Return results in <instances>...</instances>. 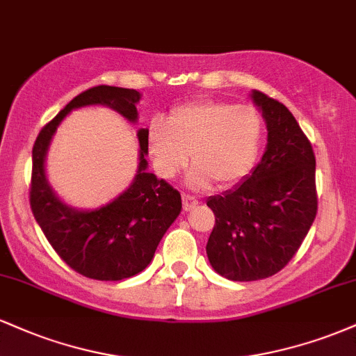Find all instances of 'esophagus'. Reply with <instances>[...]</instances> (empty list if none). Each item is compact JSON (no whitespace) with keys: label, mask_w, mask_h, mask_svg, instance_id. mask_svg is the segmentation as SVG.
<instances>
[{"label":"esophagus","mask_w":356,"mask_h":356,"mask_svg":"<svg viewBox=\"0 0 356 356\" xmlns=\"http://www.w3.org/2000/svg\"><path fill=\"white\" fill-rule=\"evenodd\" d=\"M197 204H199V201L194 197V195H191V194H182V207H184V211L194 209V207L197 206Z\"/></svg>","instance_id":"obj_1"}]
</instances>
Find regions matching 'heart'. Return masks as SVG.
I'll list each match as a JSON object with an SVG mask.
<instances>
[{"label":"heart","instance_id":"b5f03b06","mask_svg":"<svg viewBox=\"0 0 356 356\" xmlns=\"http://www.w3.org/2000/svg\"><path fill=\"white\" fill-rule=\"evenodd\" d=\"M263 138V120L251 105L197 100L170 112L167 124L152 122L149 150L162 177H175L189 162L192 187H207L214 179L226 187L243 181L254 167Z\"/></svg>","mask_w":356,"mask_h":356}]
</instances>
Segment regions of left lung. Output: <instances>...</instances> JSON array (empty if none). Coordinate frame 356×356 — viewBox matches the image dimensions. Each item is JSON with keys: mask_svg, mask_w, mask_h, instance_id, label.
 <instances>
[{"mask_svg": "<svg viewBox=\"0 0 356 356\" xmlns=\"http://www.w3.org/2000/svg\"><path fill=\"white\" fill-rule=\"evenodd\" d=\"M268 147L246 181L207 201L216 224L206 252L212 268L232 281L264 280L281 271L303 243L318 211L316 159L293 113L254 90Z\"/></svg>", "mask_w": 356, "mask_h": 356, "instance_id": "8db88e82", "label": "left lung"}]
</instances>
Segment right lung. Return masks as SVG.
<instances>
[{
  "label": "right lung",
  "instance_id": "add662e5",
  "mask_svg": "<svg viewBox=\"0 0 356 356\" xmlns=\"http://www.w3.org/2000/svg\"><path fill=\"white\" fill-rule=\"evenodd\" d=\"M140 93L99 85L81 92L40 130L33 145L30 206L44 238L73 271L99 281H120L144 271L162 236L182 209L181 194L164 179L147 172L149 130H138L140 157L132 186L95 211H76L53 194L44 175V155L56 127L73 108L107 105L137 120Z\"/></svg>",
  "mask_w": 356,
  "mask_h": 356
}]
</instances>
